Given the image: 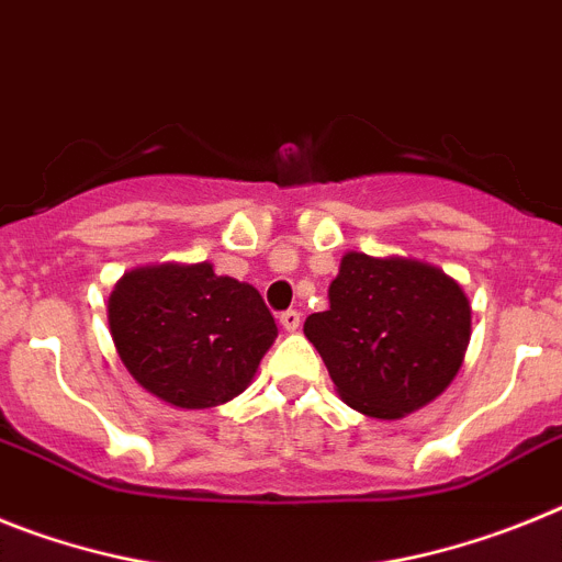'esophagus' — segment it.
Wrapping results in <instances>:
<instances>
[{
  "mask_svg": "<svg viewBox=\"0 0 562 562\" xmlns=\"http://www.w3.org/2000/svg\"><path fill=\"white\" fill-rule=\"evenodd\" d=\"M300 322H302V316H300V311H282L280 314V325L285 330H291V334H294V330H300Z\"/></svg>",
  "mask_w": 562,
  "mask_h": 562,
  "instance_id": "esophagus-1",
  "label": "esophagus"
}]
</instances>
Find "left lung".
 <instances>
[{
  "label": "left lung",
  "instance_id": "1",
  "mask_svg": "<svg viewBox=\"0 0 562 562\" xmlns=\"http://www.w3.org/2000/svg\"><path fill=\"white\" fill-rule=\"evenodd\" d=\"M330 308L305 319L339 396L373 418H402L443 393L470 345V300L441 268L345 254Z\"/></svg>",
  "mask_w": 562,
  "mask_h": 562
}]
</instances>
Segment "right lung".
<instances>
[{
	"label": "right lung",
	"mask_w": 562,
	"mask_h": 562,
	"mask_svg": "<svg viewBox=\"0 0 562 562\" xmlns=\"http://www.w3.org/2000/svg\"><path fill=\"white\" fill-rule=\"evenodd\" d=\"M106 311L135 382L183 409L217 407L243 393L277 336L260 291L217 277L209 262L135 268Z\"/></svg>",
	"instance_id": "add662e5"
}]
</instances>
